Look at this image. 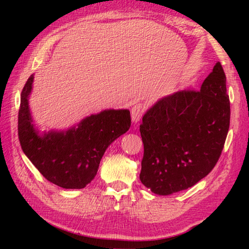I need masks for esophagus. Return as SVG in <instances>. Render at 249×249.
<instances>
[{
    "mask_svg": "<svg viewBox=\"0 0 249 249\" xmlns=\"http://www.w3.org/2000/svg\"><path fill=\"white\" fill-rule=\"evenodd\" d=\"M144 111H145V107L142 104L138 103V104L133 105L132 109H130V114H132V121L134 123H137V122L141 120L142 115L144 114Z\"/></svg>",
    "mask_w": 249,
    "mask_h": 249,
    "instance_id": "1",
    "label": "esophagus"
}]
</instances>
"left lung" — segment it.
I'll return each instance as SVG.
<instances>
[{"mask_svg":"<svg viewBox=\"0 0 249 249\" xmlns=\"http://www.w3.org/2000/svg\"><path fill=\"white\" fill-rule=\"evenodd\" d=\"M230 119L226 77L216 62L201 90L166 96L142 117V183L156 195L169 196L199 182L220 159Z\"/></svg>","mask_w":249,"mask_h":249,"instance_id":"8db88e82","label":"left lung"}]
</instances>
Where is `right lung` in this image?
<instances>
[{
    "label": "right lung",
    "mask_w": 249,
    "mask_h": 249,
    "mask_svg": "<svg viewBox=\"0 0 249 249\" xmlns=\"http://www.w3.org/2000/svg\"><path fill=\"white\" fill-rule=\"evenodd\" d=\"M34 75L25 83L18 109V140L24 154L49 182L64 189H82L98 172L111 142L130 127L128 109H107L67 132L39 136L32 124L28 95Z\"/></svg>",
    "instance_id": "1"
}]
</instances>
